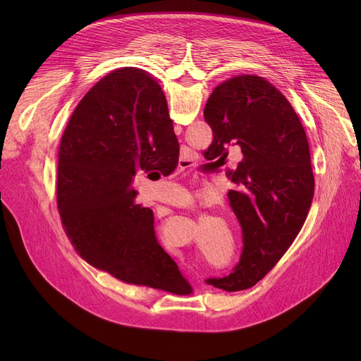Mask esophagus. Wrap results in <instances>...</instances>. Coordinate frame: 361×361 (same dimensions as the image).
<instances>
[{"label":"esophagus","instance_id":"esophagus-1","mask_svg":"<svg viewBox=\"0 0 361 361\" xmlns=\"http://www.w3.org/2000/svg\"><path fill=\"white\" fill-rule=\"evenodd\" d=\"M178 166H180V168H188V166H192V164L188 162L187 159H183V158H180V161H178Z\"/></svg>","mask_w":361,"mask_h":361}]
</instances>
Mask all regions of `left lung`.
I'll list each match as a JSON object with an SVG mask.
<instances>
[{
  "instance_id": "obj_1",
  "label": "left lung",
  "mask_w": 361,
  "mask_h": 361,
  "mask_svg": "<svg viewBox=\"0 0 361 361\" xmlns=\"http://www.w3.org/2000/svg\"><path fill=\"white\" fill-rule=\"evenodd\" d=\"M203 116L214 133L204 157L221 166L230 150L243 155L226 171L230 206L243 234L240 262L228 276L206 283L247 290L288 250L309 214L314 178L307 136L287 98L259 75H237L216 86Z\"/></svg>"
}]
</instances>
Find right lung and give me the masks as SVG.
I'll return each mask as SVG.
<instances>
[{
  "mask_svg": "<svg viewBox=\"0 0 361 361\" xmlns=\"http://www.w3.org/2000/svg\"><path fill=\"white\" fill-rule=\"evenodd\" d=\"M178 152L165 94L143 70L112 71L85 94L61 139L56 204L68 240L89 264L135 286L192 291L133 187L140 169L169 176Z\"/></svg>",
  "mask_w": 361,
  "mask_h": 361,
  "instance_id": "1",
  "label": "right lung"
}]
</instances>
